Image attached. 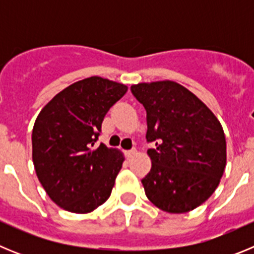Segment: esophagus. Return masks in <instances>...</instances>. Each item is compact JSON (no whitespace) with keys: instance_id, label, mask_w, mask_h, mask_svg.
Returning <instances> with one entry per match:
<instances>
[{"instance_id":"esophagus-1","label":"esophagus","mask_w":254,"mask_h":254,"mask_svg":"<svg viewBox=\"0 0 254 254\" xmlns=\"http://www.w3.org/2000/svg\"><path fill=\"white\" fill-rule=\"evenodd\" d=\"M134 154H136V150H134V149L128 150V151H126V156H127V158H132V156H133Z\"/></svg>"}]
</instances>
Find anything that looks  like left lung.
Segmentation results:
<instances>
[{
	"mask_svg": "<svg viewBox=\"0 0 254 254\" xmlns=\"http://www.w3.org/2000/svg\"><path fill=\"white\" fill-rule=\"evenodd\" d=\"M146 109L151 170L142 179L147 198L169 214H185L214 193L226 165L223 126L192 91L170 80L132 85Z\"/></svg>",
	"mask_w": 254,
	"mask_h": 254,
	"instance_id": "obj_1",
	"label": "left lung"
}]
</instances>
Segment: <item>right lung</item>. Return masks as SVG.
Instances as JSON below:
<instances>
[{
    "instance_id": "right-lung-1",
    "label": "right lung",
    "mask_w": 254,
    "mask_h": 254,
    "mask_svg": "<svg viewBox=\"0 0 254 254\" xmlns=\"http://www.w3.org/2000/svg\"><path fill=\"white\" fill-rule=\"evenodd\" d=\"M125 84L91 76L49 100L35 120L31 145L35 173L49 198L73 214H87L109 198L125 156L104 143L94 147Z\"/></svg>"
}]
</instances>
